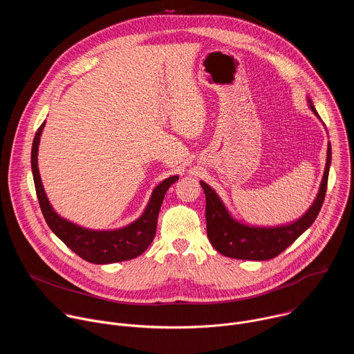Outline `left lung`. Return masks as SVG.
<instances>
[{
  "mask_svg": "<svg viewBox=\"0 0 354 354\" xmlns=\"http://www.w3.org/2000/svg\"><path fill=\"white\" fill-rule=\"evenodd\" d=\"M308 102L311 111L319 118L311 99H308ZM330 160L332 149L329 142L324 178L313 206L297 221L279 227H250L238 223L231 217L218 194L207 183L200 180L206 194L207 236L216 250L224 257L245 261H268L280 255L302 232L313 225L319 214L326 194Z\"/></svg>",
  "mask_w": 354,
  "mask_h": 354,
  "instance_id": "1",
  "label": "left lung"
}]
</instances>
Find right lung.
Wrapping results in <instances>:
<instances>
[{
	"mask_svg": "<svg viewBox=\"0 0 354 354\" xmlns=\"http://www.w3.org/2000/svg\"><path fill=\"white\" fill-rule=\"evenodd\" d=\"M43 127L44 122L40 124L35 134L30 162L39 205L50 230H52L73 252H75L78 257H81L84 261L89 263L106 265L130 261L140 257L156 236L158 213L162 205L164 196L169 186L179 179V176H171L162 180L154 189L144 213L134 223L112 231H93L78 227L77 224H73L71 221L62 218L53 210L43 189L37 168V149Z\"/></svg>",
	"mask_w": 354,
	"mask_h": 354,
	"instance_id": "1",
	"label": "right lung"
}]
</instances>
